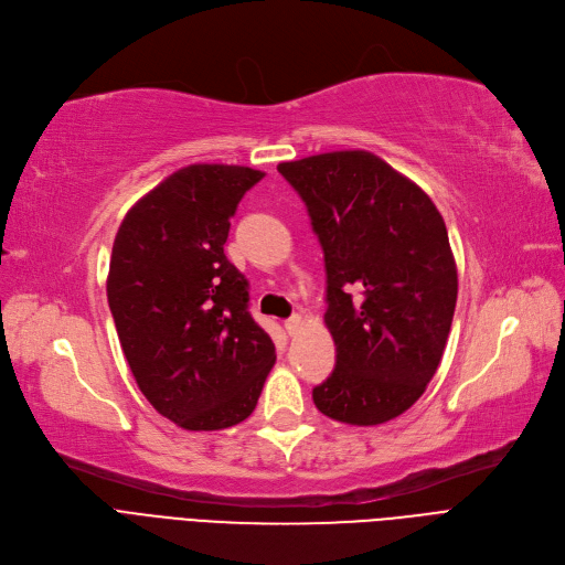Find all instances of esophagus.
<instances>
[{"instance_id":"34e87169","label":"esophagus","mask_w":565,"mask_h":565,"mask_svg":"<svg viewBox=\"0 0 565 565\" xmlns=\"http://www.w3.org/2000/svg\"><path fill=\"white\" fill-rule=\"evenodd\" d=\"M284 328H286L288 334H296V332L302 328V316H300V313H292L290 318H286Z\"/></svg>"}]
</instances>
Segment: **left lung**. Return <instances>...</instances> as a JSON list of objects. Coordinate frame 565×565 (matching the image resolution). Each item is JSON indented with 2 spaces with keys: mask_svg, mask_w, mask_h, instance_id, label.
<instances>
[{
  "mask_svg": "<svg viewBox=\"0 0 565 565\" xmlns=\"http://www.w3.org/2000/svg\"><path fill=\"white\" fill-rule=\"evenodd\" d=\"M307 205L326 256V326L337 364L313 404L374 427L423 397L450 334L457 265L429 195L372 152L277 166Z\"/></svg>",
  "mask_w": 565,
  "mask_h": 565,
  "instance_id": "8db88e82",
  "label": "left lung"
}]
</instances>
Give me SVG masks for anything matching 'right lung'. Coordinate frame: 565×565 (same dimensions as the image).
<instances>
[{
	"label": "right lung",
	"instance_id": "obj_1",
	"mask_svg": "<svg viewBox=\"0 0 565 565\" xmlns=\"http://www.w3.org/2000/svg\"><path fill=\"white\" fill-rule=\"evenodd\" d=\"M263 178L247 166L180 168L115 235L106 290L121 351L147 402L189 431L247 420L277 358L224 254L231 216Z\"/></svg>",
	"mask_w": 565,
	"mask_h": 565
}]
</instances>
